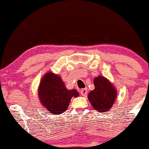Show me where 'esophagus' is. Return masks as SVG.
<instances>
[{"instance_id": "34e87169", "label": "esophagus", "mask_w": 149, "mask_h": 149, "mask_svg": "<svg viewBox=\"0 0 149 149\" xmlns=\"http://www.w3.org/2000/svg\"><path fill=\"white\" fill-rule=\"evenodd\" d=\"M80 93H81V94L82 96H84V97H86V96L87 95V93H88L87 88H82V89H81Z\"/></svg>"}]
</instances>
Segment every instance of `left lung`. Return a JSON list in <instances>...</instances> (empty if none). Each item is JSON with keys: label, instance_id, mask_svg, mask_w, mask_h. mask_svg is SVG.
I'll return each instance as SVG.
<instances>
[{"label": "left lung", "instance_id": "1", "mask_svg": "<svg viewBox=\"0 0 149 149\" xmlns=\"http://www.w3.org/2000/svg\"><path fill=\"white\" fill-rule=\"evenodd\" d=\"M94 84L95 88L88 94L91 106L97 112H108L117 98L116 88L110 81L102 76L94 78Z\"/></svg>", "mask_w": 149, "mask_h": 149}]
</instances>
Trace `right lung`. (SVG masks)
<instances>
[{"label": "right lung", "instance_id": "1", "mask_svg": "<svg viewBox=\"0 0 149 149\" xmlns=\"http://www.w3.org/2000/svg\"><path fill=\"white\" fill-rule=\"evenodd\" d=\"M79 95L76 89H68L61 76L52 72L45 73L39 85L40 102L53 115H61L65 112L72 97Z\"/></svg>", "mask_w": 149, "mask_h": 149}]
</instances>
